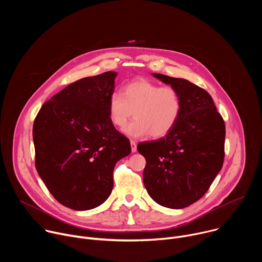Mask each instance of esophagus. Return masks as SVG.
I'll return each mask as SVG.
<instances>
[{
	"mask_svg": "<svg viewBox=\"0 0 262 262\" xmlns=\"http://www.w3.org/2000/svg\"><path fill=\"white\" fill-rule=\"evenodd\" d=\"M130 146H132V152H136L137 151V143L135 141H130Z\"/></svg>",
	"mask_w": 262,
	"mask_h": 262,
	"instance_id": "1",
	"label": "esophagus"
}]
</instances>
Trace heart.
<instances>
[{
  "mask_svg": "<svg viewBox=\"0 0 262 262\" xmlns=\"http://www.w3.org/2000/svg\"><path fill=\"white\" fill-rule=\"evenodd\" d=\"M181 110L182 100L176 88L147 80L128 83L123 88V96L114 92L107 102L108 118L116 127H124L134 115L136 120L124 129L133 138L168 135L177 123Z\"/></svg>",
  "mask_w": 262,
  "mask_h": 262,
  "instance_id": "obj_1",
  "label": "heart"
}]
</instances>
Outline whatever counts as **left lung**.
<instances>
[{
  "label": "left lung",
  "instance_id": "left-lung-1",
  "mask_svg": "<svg viewBox=\"0 0 262 262\" xmlns=\"http://www.w3.org/2000/svg\"><path fill=\"white\" fill-rule=\"evenodd\" d=\"M152 76L178 90L182 110L165 138L138 145L146 160L143 181L157 203L180 209L202 198L221 171L225 123L204 89L184 79Z\"/></svg>",
  "mask_w": 262,
  "mask_h": 262
}]
</instances>
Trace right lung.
Instances as JSON below:
<instances>
[{"instance_id":"add662e5","label":"right lung","mask_w":262,"mask_h":262,"mask_svg":"<svg viewBox=\"0 0 262 262\" xmlns=\"http://www.w3.org/2000/svg\"><path fill=\"white\" fill-rule=\"evenodd\" d=\"M117 72L79 80L45 102L33 125L35 166L53 197L74 210L102 204L129 140L108 118Z\"/></svg>"}]
</instances>
